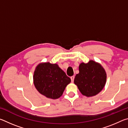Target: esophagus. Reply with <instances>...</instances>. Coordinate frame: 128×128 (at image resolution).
Segmentation results:
<instances>
[{
	"instance_id": "obj_1",
	"label": "esophagus",
	"mask_w": 128,
	"mask_h": 128,
	"mask_svg": "<svg viewBox=\"0 0 128 128\" xmlns=\"http://www.w3.org/2000/svg\"><path fill=\"white\" fill-rule=\"evenodd\" d=\"M70 79H71V81H72V82H73V81H74V76H73L70 77Z\"/></svg>"
}]
</instances>
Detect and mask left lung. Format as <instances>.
I'll use <instances>...</instances> for the list:
<instances>
[{
  "instance_id": "1",
  "label": "left lung",
  "mask_w": 128,
  "mask_h": 128,
  "mask_svg": "<svg viewBox=\"0 0 128 128\" xmlns=\"http://www.w3.org/2000/svg\"><path fill=\"white\" fill-rule=\"evenodd\" d=\"M107 74L103 66L93 60L79 66V73L76 76L74 84L82 95L88 97L98 94L104 87Z\"/></svg>"
}]
</instances>
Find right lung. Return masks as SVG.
<instances>
[{
  "label": "right lung",
  "mask_w": 128,
  "mask_h": 128,
  "mask_svg": "<svg viewBox=\"0 0 128 128\" xmlns=\"http://www.w3.org/2000/svg\"><path fill=\"white\" fill-rule=\"evenodd\" d=\"M33 81L39 92L48 98L56 99L62 95L71 80L58 64L48 62L40 63L36 67Z\"/></svg>",
  "instance_id": "add662e5"
}]
</instances>
